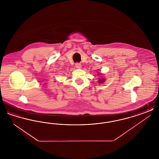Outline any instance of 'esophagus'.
<instances>
[{
    "mask_svg": "<svg viewBox=\"0 0 159 159\" xmlns=\"http://www.w3.org/2000/svg\"><path fill=\"white\" fill-rule=\"evenodd\" d=\"M75 67H76L77 68H81V64H80V63L77 62V63L75 64Z\"/></svg>",
    "mask_w": 159,
    "mask_h": 159,
    "instance_id": "1",
    "label": "esophagus"
}]
</instances>
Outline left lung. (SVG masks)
Instances as JSON below:
<instances>
[{
    "label": "left lung",
    "instance_id": "left-lung-1",
    "mask_svg": "<svg viewBox=\"0 0 159 159\" xmlns=\"http://www.w3.org/2000/svg\"><path fill=\"white\" fill-rule=\"evenodd\" d=\"M102 82H104V79H103V80H99V83H102Z\"/></svg>",
    "mask_w": 159,
    "mask_h": 159
}]
</instances>
